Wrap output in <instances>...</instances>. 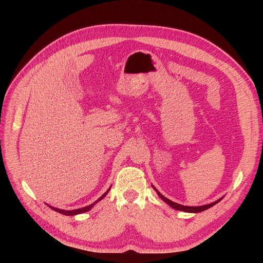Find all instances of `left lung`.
<instances>
[{
    "mask_svg": "<svg viewBox=\"0 0 263 263\" xmlns=\"http://www.w3.org/2000/svg\"><path fill=\"white\" fill-rule=\"evenodd\" d=\"M153 187L155 189V191L157 192V194L159 195V197H161V200L164 201L168 205H170L172 209L177 210V211H183V212H186V213H200V212H203L205 210L212 208V206H214L215 204H217L219 201H221V198H222L221 197V198H219V200L215 201V202H213L211 204H206V205H202V206H184V205H181V204H178V203H174V202L170 201L169 198L164 197L160 192H159V191L154 185H153Z\"/></svg>",
    "mask_w": 263,
    "mask_h": 263,
    "instance_id": "8db88e82",
    "label": "left lung"
}]
</instances>
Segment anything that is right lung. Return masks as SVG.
I'll use <instances>...</instances> for the list:
<instances>
[{
	"label": "right lung",
	"instance_id": "1",
	"mask_svg": "<svg viewBox=\"0 0 263 263\" xmlns=\"http://www.w3.org/2000/svg\"><path fill=\"white\" fill-rule=\"evenodd\" d=\"M110 189V187H109ZM109 189L106 191V192L103 194L99 200H97L95 201L94 203H92L91 205H89V206H85V208H81V209H78V210H73V211H65V210H60V209H57V208H52V206H50V205H48L49 208L51 209V210H53V211H55V212H58V213H60V214H63V215H67V216H73V215H78V214H82V213H85V212H87V211H90L93 206L97 204L98 202H100L101 200H103V198H104L105 196H106V194L108 193V191H109Z\"/></svg>",
	"mask_w": 263,
	"mask_h": 263
}]
</instances>
